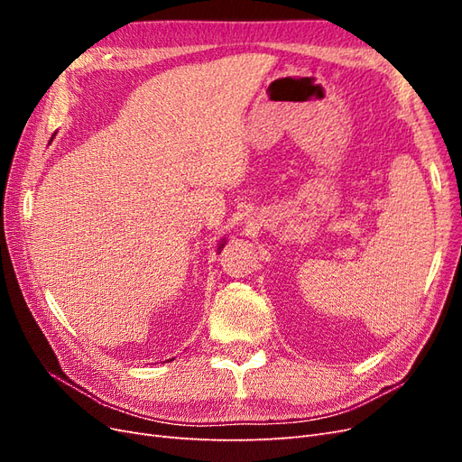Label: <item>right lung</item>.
I'll list each match as a JSON object with an SVG mask.
<instances>
[{"label":"right lung","mask_w":462,"mask_h":462,"mask_svg":"<svg viewBox=\"0 0 462 462\" xmlns=\"http://www.w3.org/2000/svg\"><path fill=\"white\" fill-rule=\"evenodd\" d=\"M221 246H223V245H221ZM221 246H219V248H221Z\"/></svg>","instance_id":"right-lung-1"}]
</instances>
